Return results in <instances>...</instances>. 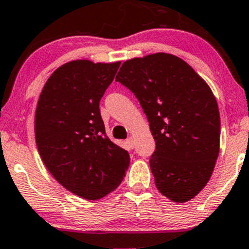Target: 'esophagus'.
<instances>
[{"label": "esophagus", "instance_id": "34e87169", "mask_svg": "<svg viewBox=\"0 0 249 249\" xmlns=\"http://www.w3.org/2000/svg\"><path fill=\"white\" fill-rule=\"evenodd\" d=\"M126 143L129 144L130 148H134V139H132V137H129V139L126 140Z\"/></svg>", "mask_w": 249, "mask_h": 249}]
</instances>
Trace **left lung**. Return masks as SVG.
<instances>
[{
	"label": "left lung",
	"instance_id": "obj_1",
	"mask_svg": "<svg viewBox=\"0 0 249 249\" xmlns=\"http://www.w3.org/2000/svg\"><path fill=\"white\" fill-rule=\"evenodd\" d=\"M115 80L134 92L147 115L158 190L177 203L192 200L219 154L220 117L211 88L184 60L166 53L126 60Z\"/></svg>",
	"mask_w": 249,
	"mask_h": 249
}]
</instances>
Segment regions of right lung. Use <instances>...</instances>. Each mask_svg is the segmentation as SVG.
<instances>
[{
    "label": "right lung",
    "mask_w": 249,
    "mask_h": 249,
    "mask_svg": "<svg viewBox=\"0 0 249 249\" xmlns=\"http://www.w3.org/2000/svg\"><path fill=\"white\" fill-rule=\"evenodd\" d=\"M119 66V61L67 62L48 78L37 104L39 155L53 177L83 199L113 192L130 164L129 153L106 135L100 113V100Z\"/></svg>",
    "instance_id": "add662e5"
}]
</instances>
